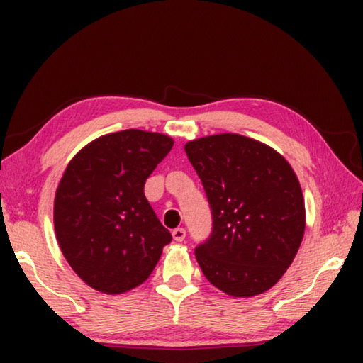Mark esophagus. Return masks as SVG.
Listing matches in <instances>:
<instances>
[{
	"instance_id": "1",
	"label": "esophagus",
	"mask_w": 363,
	"mask_h": 363,
	"mask_svg": "<svg viewBox=\"0 0 363 363\" xmlns=\"http://www.w3.org/2000/svg\"><path fill=\"white\" fill-rule=\"evenodd\" d=\"M173 238L176 242H182L184 238H186V229H182V227H177V229L173 230Z\"/></svg>"
}]
</instances>
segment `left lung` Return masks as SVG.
Returning <instances> with one entry per match:
<instances>
[{
    "label": "left lung",
    "instance_id": "1",
    "mask_svg": "<svg viewBox=\"0 0 363 363\" xmlns=\"http://www.w3.org/2000/svg\"><path fill=\"white\" fill-rule=\"evenodd\" d=\"M211 208L213 230L195 248L210 284L237 298L267 291L303 242V190L290 163L240 134H214L184 147Z\"/></svg>",
    "mask_w": 363,
    "mask_h": 363
}]
</instances>
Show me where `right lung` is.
<instances>
[{
  "mask_svg": "<svg viewBox=\"0 0 363 363\" xmlns=\"http://www.w3.org/2000/svg\"><path fill=\"white\" fill-rule=\"evenodd\" d=\"M158 133L106 134L79 150L54 199V227L67 262L91 288L120 294L143 284L171 233L144 195L147 177L173 149Z\"/></svg>",
  "mask_w": 363,
  "mask_h": 363,
  "instance_id": "add662e5",
  "label": "right lung"
}]
</instances>
